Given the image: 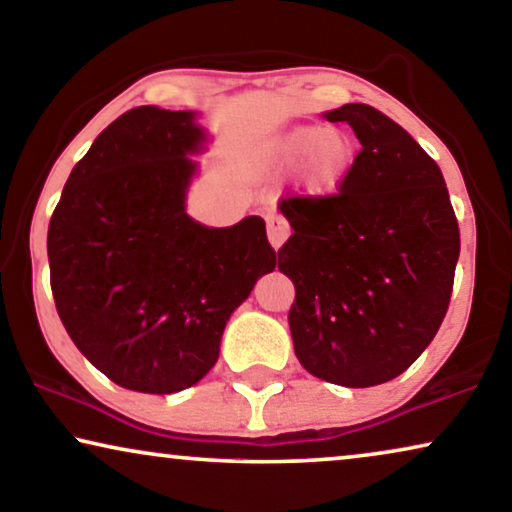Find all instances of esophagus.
I'll use <instances>...</instances> for the list:
<instances>
[{
    "instance_id": "34e87169",
    "label": "esophagus",
    "mask_w": 512,
    "mask_h": 512,
    "mask_svg": "<svg viewBox=\"0 0 512 512\" xmlns=\"http://www.w3.org/2000/svg\"><path fill=\"white\" fill-rule=\"evenodd\" d=\"M265 223H268V240L272 244V249H282V244L286 242V237H289L291 228L289 223L284 221V216H279L275 212H270L265 216Z\"/></svg>"
}]
</instances>
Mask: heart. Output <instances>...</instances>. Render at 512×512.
I'll return each instance as SVG.
<instances>
[{"label": "heart", "mask_w": 512, "mask_h": 512, "mask_svg": "<svg viewBox=\"0 0 512 512\" xmlns=\"http://www.w3.org/2000/svg\"><path fill=\"white\" fill-rule=\"evenodd\" d=\"M356 160V144L347 132L321 125H291L261 139L247 151V170L261 181H279L293 167V184L305 198H331L345 184Z\"/></svg>", "instance_id": "heart-1"}]
</instances>
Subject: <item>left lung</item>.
I'll return each instance as SVG.
<instances>
[{
	"label": "left lung",
	"mask_w": 512,
	"mask_h": 512,
	"mask_svg": "<svg viewBox=\"0 0 512 512\" xmlns=\"http://www.w3.org/2000/svg\"><path fill=\"white\" fill-rule=\"evenodd\" d=\"M349 123L361 151L338 195L293 198L277 251L296 286L289 328L307 373L340 387L394 380L436 338L452 296L459 226L443 172L370 104L324 111Z\"/></svg>",
	"instance_id": "1"
}]
</instances>
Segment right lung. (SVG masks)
Returning a JSON list of instances; mask_svg holds the SVG:
<instances>
[{
  "instance_id": "1",
  "label": "right lung",
  "mask_w": 512,
  "mask_h": 512,
  "mask_svg": "<svg viewBox=\"0 0 512 512\" xmlns=\"http://www.w3.org/2000/svg\"><path fill=\"white\" fill-rule=\"evenodd\" d=\"M198 111L137 107L74 165L48 223L55 307L118 387L174 394L219 359L230 314L275 270L261 216L209 228L186 198L212 135Z\"/></svg>"
}]
</instances>
